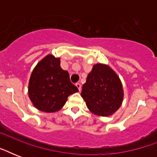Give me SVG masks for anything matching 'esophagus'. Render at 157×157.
<instances>
[{
  "mask_svg": "<svg viewBox=\"0 0 157 157\" xmlns=\"http://www.w3.org/2000/svg\"><path fill=\"white\" fill-rule=\"evenodd\" d=\"M76 87H77V88H78L79 91L81 90V83H76Z\"/></svg>",
  "mask_w": 157,
  "mask_h": 157,
  "instance_id": "esophagus-1",
  "label": "esophagus"
}]
</instances>
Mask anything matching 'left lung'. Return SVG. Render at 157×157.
I'll return each mask as SVG.
<instances>
[{
    "label": "left lung",
    "instance_id": "8db88e82",
    "mask_svg": "<svg viewBox=\"0 0 157 157\" xmlns=\"http://www.w3.org/2000/svg\"><path fill=\"white\" fill-rule=\"evenodd\" d=\"M81 95L91 112L108 117L119 109L124 92L117 74L109 66L97 63L89 73Z\"/></svg>",
    "mask_w": 157,
    "mask_h": 157
}]
</instances>
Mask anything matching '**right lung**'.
<instances>
[{
    "label": "right lung",
    "instance_id": "obj_1",
    "mask_svg": "<svg viewBox=\"0 0 157 157\" xmlns=\"http://www.w3.org/2000/svg\"><path fill=\"white\" fill-rule=\"evenodd\" d=\"M78 92L69 74L60 67V59L49 54L33 69L28 84V95L34 107L45 112H54L63 107L67 97Z\"/></svg>",
    "mask_w": 157,
    "mask_h": 157
}]
</instances>
